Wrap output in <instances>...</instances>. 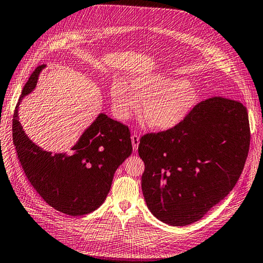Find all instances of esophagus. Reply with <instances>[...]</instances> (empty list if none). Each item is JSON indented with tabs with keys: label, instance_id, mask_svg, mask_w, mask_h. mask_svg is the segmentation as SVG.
Wrapping results in <instances>:
<instances>
[{
	"label": "esophagus",
	"instance_id": "obj_1",
	"mask_svg": "<svg viewBox=\"0 0 263 263\" xmlns=\"http://www.w3.org/2000/svg\"><path fill=\"white\" fill-rule=\"evenodd\" d=\"M130 138H132L133 148L135 149V151H137L138 149V146H139V137L137 135H135V134H134V135H132Z\"/></svg>",
	"mask_w": 263,
	"mask_h": 263
}]
</instances>
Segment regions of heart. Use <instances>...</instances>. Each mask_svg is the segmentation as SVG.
<instances>
[{
	"label": "heart",
	"mask_w": 263,
	"mask_h": 263,
	"mask_svg": "<svg viewBox=\"0 0 263 263\" xmlns=\"http://www.w3.org/2000/svg\"><path fill=\"white\" fill-rule=\"evenodd\" d=\"M110 97L119 119H128L145 102L142 116L146 124L154 130L166 132L186 119L196 104L197 92L187 80L143 74L133 83L115 79Z\"/></svg>",
	"instance_id": "heart-1"
}]
</instances>
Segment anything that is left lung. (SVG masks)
Segmentation results:
<instances>
[{"label": "left lung", "instance_id": "8db88e82", "mask_svg": "<svg viewBox=\"0 0 263 263\" xmlns=\"http://www.w3.org/2000/svg\"><path fill=\"white\" fill-rule=\"evenodd\" d=\"M249 147L247 108L222 97L197 104L171 130L147 134L138 146L147 208L173 227L201 220L234 187Z\"/></svg>", "mask_w": 263, "mask_h": 263}]
</instances>
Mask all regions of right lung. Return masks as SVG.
Instances as JSON below:
<instances>
[{
    "label": "right lung",
    "instance_id": "add662e5",
    "mask_svg": "<svg viewBox=\"0 0 263 263\" xmlns=\"http://www.w3.org/2000/svg\"><path fill=\"white\" fill-rule=\"evenodd\" d=\"M46 65L37 67L22 89L13 115V144L29 182L50 206L80 216L93 212L109 193L115 172L132 155L128 127L100 112L70 153H52L35 145L18 121V106L34 90Z\"/></svg>",
    "mask_w": 263,
    "mask_h": 263
}]
</instances>
